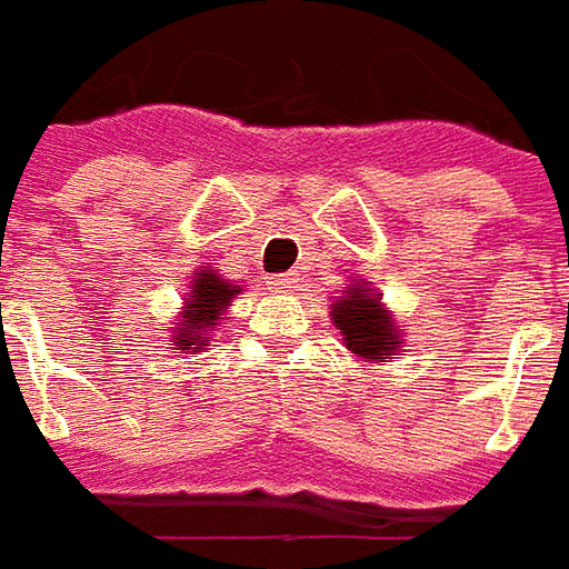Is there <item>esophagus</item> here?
<instances>
[{"label":"esophagus","instance_id":"1","mask_svg":"<svg viewBox=\"0 0 569 569\" xmlns=\"http://www.w3.org/2000/svg\"><path fill=\"white\" fill-rule=\"evenodd\" d=\"M269 284H272L276 291H291V288H293V276H291V272H281V276L269 278Z\"/></svg>","mask_w":569,"mask_h":569}]
</instances>
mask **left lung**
<instances>
[{
    "mask_svg": "<svg viewBox=\"0 0 569 569\" xmlns=\"http://www.w3.org/2000/svg\"><path fill=\"white\" fill-rule=\"evenodd\" d=\"M331 316L356 356L381 359V362L397 356V328L390 322L387 309H381L378 297H366L359 288H350V293L331 307Z\"/></svg>",
    "mask_w": 569,
    "mask_h": 569,
    "instance_id": "left-lung-1",
    "label": "left lung"
}]
</instances>
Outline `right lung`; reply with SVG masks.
Returning <instances> with one entry per match:
<instances>
[{
    "instance_id": "add662e5",
    "label": "right lung",
    "mask_w": 569,
    "mask_h": 569,
    "mask_svg": "<svg viewBox=\"0 0 569 569\" xmlns=\"http://www.w3.org/2000/svg\"><path fill=\"white\" fill-rule=\"evenodd\" d=\"M234 293H238V288L226 284L217 272L203 269L198 281H194V291H191L186 312H182V325L172 335V347L176 350H198L201 331L210 328V325H217L219 312L229 307V300H232Z\"/></svg>"
}]
</instances>
